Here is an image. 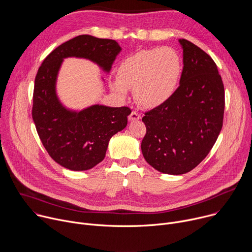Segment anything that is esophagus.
Instances as JSON below:
<instances>
[{"label":"esophagus","mask_w":252,"mask_h":252,"mask_svg":"<svg viewBox=\"0 0 252 252\" xmlns=\"http://www.w3.org/2000/svg\"><path fill=\"white\" fill-rule=\"evenodd\" d=\"M129 122H134V121H138L140 120V115L137 112H131V114L128 117Z\"/></svg>","instance_id":"esophagus-1"}]
</instances>
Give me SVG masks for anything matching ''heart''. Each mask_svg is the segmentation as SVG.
I'll list each match as a JSON object with an SVG mask.
<instances>
[{"instance_id":"1","label":"heart","mask_w":252,"mask_h":252,"mask_svg":"<svg viewBox=\"0 0 252 252\" xmlns=\"http://www.w3.org/2000/svg\"><path fill=\"white\" fill-rule=\"evenodd\" d=\"M183 70L178 53L169 47L141 50L126 58L117 68L111 90L122 97L126 89L142 106L154 109L165 103L175 93Z\"/></svg>"}]
</instances>
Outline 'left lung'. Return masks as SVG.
Listing matches in <instances>:
<instances>
[{"label":"left lung","instance_id":"left-lung-1","mask_svg":"<svg viewBox=\"0 0 252 252\" xmlns=\"http://www.w3.org/2000/svg\"><path fill=\"white\" fill-rule=\"evenodd\" d=\"M184 50L179 87L163 104L147 112L141 152L149 164L167 174H184L208 155L222 127L224 87L213 60L191 42Z\"/></svg>","mask_w":252,"mask_h":252}]
</instances>
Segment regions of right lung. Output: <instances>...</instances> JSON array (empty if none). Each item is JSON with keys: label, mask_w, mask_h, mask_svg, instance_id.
<instances>
[{"label": "right lung", "mask_w": 252, "mask_h": 252, "mask_svg": "<svg viewBox=\"0 0 252 252\" xmlns=\"http://www.w3.org/2000/svg\"><path fill=\"white\" fill-rule=\"evenodd\" d=\"M122 51L109 39L81 34L55 49L34 79L32 116L43 146L60 165L88 170L105 157L109 141L127 125L131 110L94 104L82 111L66 109L57 94V79L63 59L75 57L95 63L105 73Z\"/></svg>", "instance_id": "obj_1"}]
</instances>
